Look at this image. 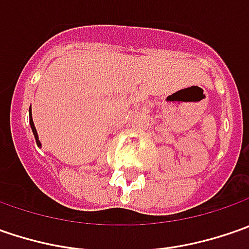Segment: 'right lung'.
<instances>
[{
  "label": "right lung",
  "instance_id": "1",
  "mask_svg": "<svg viewBox=\"0 0 249 249\" xmlns=\"http://www.w3.org/2000/svg\"><path fill=\"white\" fill-rule=\"evenodd\" d=\"M29 115H30V127H32V131H33V136H34V139H36V142H37V145H38V147H41V142H40V140H38L37 130H36V126H34L33 118H32V107H30V109H29Z\"/></svg>",
  "mask_w": 249,
  "mask_h": 249
}]
</instances>
